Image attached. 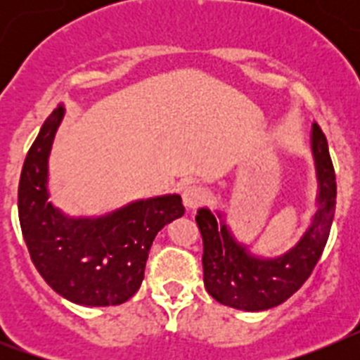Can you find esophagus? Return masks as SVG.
<instances>
[{
	"instance_id": "obj_1",
	"label": "esophagus",
	"mask_w": 360,
	"mask_h": 360,
	"mask_svg": "<svg viewBox=\"0 0 360 360\" xmlns=\"http://www.w3.org/2000/svg\"><path fill=\"white\" fill-rule=\"evenodd\" d=\"M207 198V191L200 186H186L182 191V200L184 205L187 209H196L200 203L205 202Z\"/></svg>"
}]
</instances>
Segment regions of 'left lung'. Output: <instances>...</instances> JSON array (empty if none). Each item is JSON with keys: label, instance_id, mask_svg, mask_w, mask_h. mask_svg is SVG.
<instances>
[{"label": "left lung", "instance_id": "obj_1", "mask_svg": "<svg viewBox=\"0 0 360 360\" xmlns=\"http://www.w3.org/2000/svg\"><path fill=\"white\" fill-rule=\"evenodd\" d=\"M310 144L316 162L317 211L301 240L278 257L254 256L247 245L232 236L221 212L198 209L196 224L203 240V285L221 304L262 311L285 303L303 287L328 241L335 212L337 184L328 142L316 122Z\"/></svg>", "mask_w": 360, "mask_h": 360}]
</instances>
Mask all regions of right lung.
I'll return each mask as SVG.
<instances>
[{
    "instance_id": "add662e5",
    "label": "right lung",
    "mask_w": 360,
    "mask_h": 360,
    "mask_svg": "<svg viewBox=\"0 0 360 360\" xmlns=\"http://www.w3.org/2000/svg\"><path fill=\"white\" fill-rule=\"evenodd\" d=\"M65 117L59 106L41 126L19 178L21 232L37 272L72 303L110 307L142 285L153 240L184 214L178 195L136 200L97 218H70L49 200V157Z\"/></svg>"
}]
</instances>
